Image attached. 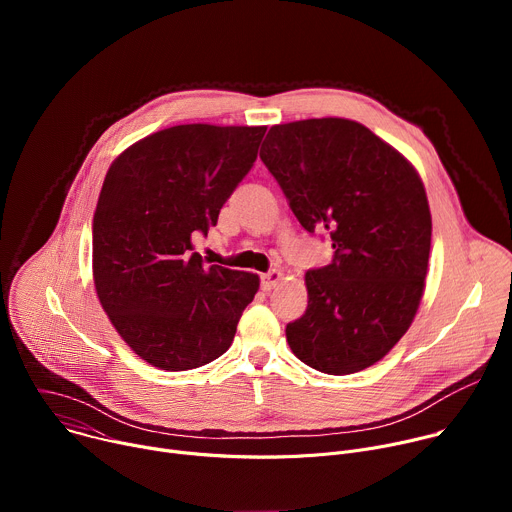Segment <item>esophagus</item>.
Listing matches in <instances>:
<instances>
[{
	"mask_svg": "<svg viewBox=\"0 0 512 512\" xmlns=\"http://www.w3.org/2000/svg\"><path fill=\"white\" fill-rule=\"evenodd\" d=\"M281 277H283V273L277 271V269H271V271L263 273V275H261V289H263V291H271V289L281 281Z\"/></svg>",
	"mask_w": 512,
	"mask_h": 512,
	"instance_id": "1",
	"label": "esophagus"
}]
</instances>
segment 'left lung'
Wrapping results in <instances>:
<instances>
[{
	"instance_id": "obj_1",
	"label": "left lung",
	"mask_w": 512,
	"mask_h": 512,
	"mask_svg": "<svg viewBox=\"0 0 512 512\" xmlns=\"http://www.w3.org/2000/svg\"><path fill=\"white\" fill-rule=\"evenodd\" d=\"M308 233L332 241L306 273V314L285 328L308 367L350 375L409 330L425 287L431 214L417 170L362 123L322 117L273 125L259 152Z\"/></svg>"
}]
</instances>
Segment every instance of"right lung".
<instances>
[{"label": "right lung", "instance_id": "right-lung-1", "mask_svg": "<svg viewBox=\"0 0 512 512\" xmlns=\"http://www.w3.org/2000/svg\"><path fill=\"white\" fill-rule=\"evenodd\" d=\"M263 135V125H174L133 143L105 176L93 216L97 296L127 346L162 371L225 354L257 294L259 275L204 265L192 233L216 225Z\"/></svg>", "mask_w": 512, "mask_h": 512}]
</instances>
